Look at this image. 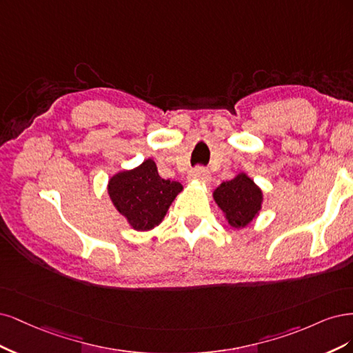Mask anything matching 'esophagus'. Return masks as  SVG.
<instances>
[{
  "mask_svg": "<svg viewBox=\"0 0 353 353\" xmlns=\"http://www.w3.org/2000/svg\"><path fill=\"white\" fill-rule=\"evenodd\" d=\"M189 179L201 181V183H210L211 174H210L208 170H205V168H195L189 173Z\"/></svg>",
  "mask_w": 353,
  "mask_h": 353,
  "instance_id": "34e87169",
  "label": "esophagus"
}]
</instances>
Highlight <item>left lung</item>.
Returning a JSON list of instances; mask_svg holds the SVG:
<instances>
[{
	"instance_id": "left-lung-1",
	"label": "left lung",
	"mask_w": 353,
	"mask_h": 353,
	"mask_svg": "<svg viewBox=\"0 0 353 353\" xmlns=\"http://www.w3.org/2000/svg\"><path fill=\"white\" fill-rule=\"evenodd\" d=\"M212 198L233 229L251 224L263 208L264 195L261 188L246 173H239L212 192Z\"/></svg>"
}]
</instances>
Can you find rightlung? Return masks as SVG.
Returning <instances> with one entry per match:
<instances>
[{
  "label": "right lung",
  "instance_id": "1",
  "mask_svg": "<svg viewBox=\"0 0 353 353\" xmlns=\"http://www.w3.org/2000/svg\"><path fill=\"white\" fill-rule=\"evenodd\" d=\"M181 190L179 181L160 177L152 158L111 176L107 186L112 205L138 232L152 230L160 224Z\"/></svg>",
  "mask_w": 353,
  "mask_h": 353
}]
</instances>
